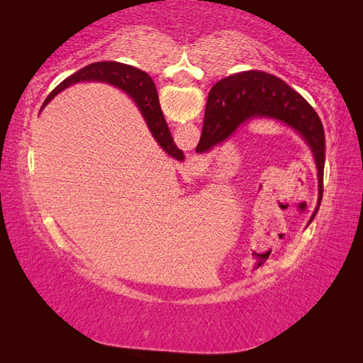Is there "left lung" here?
<instances>
[{"mask_svg":"<svg viewBox=\"0 0 363 363\" xmlns=\"http://www.w3.org/2000/svg\"><path fill=\"white\" fill-rule=\"evenodd\" d=\"M266 116L296 130L314 153L318 171V206L323 195L325 131L320 118L303 96L284 79L266 72H242L213 86L208 96L203 130L196 152L224 143L245 121ZM317 206V210H318ZM317 210L314 216L317 214ZM312 216V219H314Z\"/></svg>","mask_w":363,"mask_h":363,"instance_id":"8db88e82","label":"left lung"}]
</instances>
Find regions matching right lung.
Listing matches in <instances>:
<instances>
[{
    "label": "right lung",
    "mask_w": 363,
    "mask_h": 363,
    "mask_svg": "<svg viewBox=\"0 0 363 363\" xmlns=\"http://www.w3.org/2000/svg\"><path fill=\"white\" fill-rule=\"evenodd\" d=\"M78 82H106L118 86L123 91H126V93L136 101L140 112H143L147 121V125H149L150 133L153 134V138L157 139V143L162 145V149L167 150V153H169L171 157H176L177 160L184 158L182 152L174 145L169 128L167 125V121H164L162 108H160L155 84H153L152 78L147 75L145 72L120 62L89 64L73 73L69 78H65L60 84H57L52 93L46 97L43 107H45L54 96L59 94L60 91Z\"/></svg>",
    "instance_id": "obj_1"
}]
</instances>
